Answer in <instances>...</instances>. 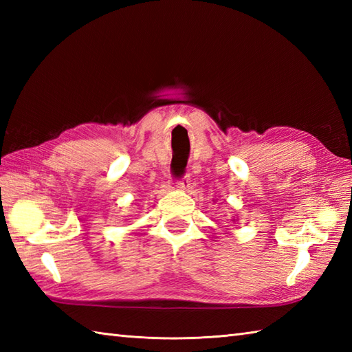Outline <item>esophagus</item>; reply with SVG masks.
<instances>
[{"instance_id":"1","label":"esophagus","mask_w":352,"mask_h":352,"mask_svg":"<svg viewBox=\"0 0 352 352\" xmlns=\"http://www.w3.org/2000/svg\"><path fill=\"white\" fill-rule=\"evenodd\" d=\"M177 188L180 189V190H183V192H189V189H190V177L189 175H184L182 180L178 182Z\"/></svg>"}]
</instances>
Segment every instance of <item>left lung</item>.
<instances>
[{
	"mask_svg": "<svg viewBox=\"0 0 352 352\" xmlns=\"http://www.w3.org/2000/svg\"><path fill=\"white\" fill-rule=\"evenodd\" d=\"M213 203H214V199H213ZM230 221H231V222H233V223H234V222H236V219H234V218H231V219H230Z\"/></svg>",
	"mask_w": 352,
	"mask_h": 352,
	"instance_id": "8db88e82",
	"label": "left lung"
}]
</instances>
